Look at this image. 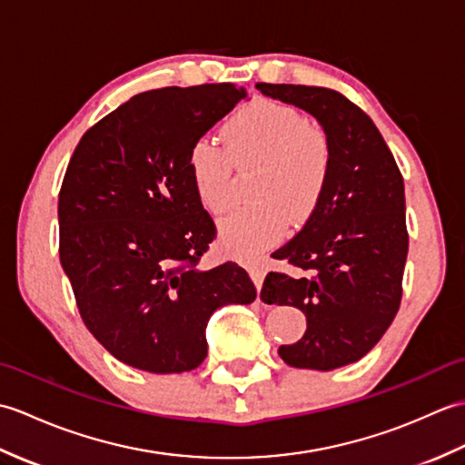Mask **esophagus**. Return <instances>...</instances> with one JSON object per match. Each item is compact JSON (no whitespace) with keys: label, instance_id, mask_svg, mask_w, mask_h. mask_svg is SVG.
<instances>
[{"label":"esophagus","instance_id":"1","mask_svg":"<svg viewBox=\"0 0 465 465\" xmlns=\"http://www.w3.org/2000/svg\"><path fill=\"white\" fill-rule=\"evenodd\" d=\"M248 273H250V278H252V282H253V285H255V290H262V283H263V278H265V270H263V265L262 263H250L248 265Z\"/></svg>","mask_w":465,"mask_h":465}]
</instances>
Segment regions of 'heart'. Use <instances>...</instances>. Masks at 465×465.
<instances>
[{
  "label": "heart",
  "mask_w": 465,
  "mask_h": 465,
  "mask_svg": "<svg viewBox=\"0 0 465 465\" xmlns=\"http://www.w3.org/2000/svg\"><path fill=\"white\" fill-rule=\"evenodd\" d=\"M227 150L197 140L187 153L193 192L212 213L232 205V162L253 167V203L220 223L223 248L235 258H253L278 243L288 222L303 223L318 210L331 165L330 140L292 105L253 100L223 125Z\"/></svg>",
  "instance_id": "b5f03b06"
}]
</instances>
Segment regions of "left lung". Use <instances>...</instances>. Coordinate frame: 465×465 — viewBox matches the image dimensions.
Returning a JSON list of instances; mask_svg holds the SVG:
<instances>
[{
	"instance_id": "1",
	"label": "left lung",
	"mask_w": 465,
	"mask_h": 465,
	"mask_svg": "<svg viewBox=\"0 0 465 465\" xmlns=\"http://www.w3.org/2000/svg\"><path fill=\"white\" fill-rule=\"evenodd\" d=\"M258 90L308 112L331 147L322 202L302 232L273 252L292 273L272 272L260 298L293 305L308 330L280 358L292 368L330 371L361 360L400 310L408 258L403 177L378 127L328 87L258 84Z\"/></svg>"
}]
</instances>
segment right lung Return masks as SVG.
Wrapping results in <instances>:
<instances>
[{"label":"right lung","mask_w":465,"mask_h":465,"mask_svg":"<svg viewBox=\"0 0 465 465\" xmlns=\"http://www.w3.org/2000/svg\"><path fill=\"white\" fill-rule=\"evenodd\" d=\"M248 97L233 84L134 95L84 134L59 192V262L94 338L132 368L195 370L205 328L255 300L227 262L200 270L215 225L193 192L187 153Z\"/></svg>","instance_id":"right-lung-1"}]
</instances>
